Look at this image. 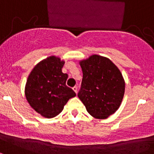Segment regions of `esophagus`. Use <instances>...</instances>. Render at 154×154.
Returning <instances> with one entry per match:
<instances>
[{
	"label": "esophagus",
	"instance_id": "34e87169",
	"mask_svg": "<svg viewBox=\"0 0 154 154\" xmlns=\"http://www.w3.org/2000/svg\"><path fill=\"white\" fill-rule=\"evenodd\" d=\"M72 89H73V91H75V93H77V92H78V88H77L76 86H75V87H74Z\"/></svg>",
	"mask_w": 154,
	"mask_h": 154
}]
</instances>
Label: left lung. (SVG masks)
Masks as SVG:
<instances>
[{"label":"left lung","instance_id":"8db88e82","mask_svg":"<svg viewBox=\"0 0 154 154\" xmlns=\"http://www.w3.org/2000/svg\"><path fill=\"white\" fill-rule=\"evenodd\" d=\"M83 79L78 94L88 112L96 119H106L120 108L125 82L109 58L92 54L79 61Z\"/></svg>","mask_w":154,"mask_h":154}]
</instances>
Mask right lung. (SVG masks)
<instances>
[{"mask_svg":"<svg viewBox=\"0 0 154 154\" xmlns=\"http://www.w3.org/2000/svg\"><path fill=\"white\" fill-rule=\"evenodd\" d=\"M65 62L52 55L39 62L29 73L25 95L29 105L45 118H53L63 110L75 92L66 85L67 74L62 72Z\"/></svg>","mask_w":154,"mask_h":154,"instance_id":"right-lung-1","label":"right lung"}]
</instances>
